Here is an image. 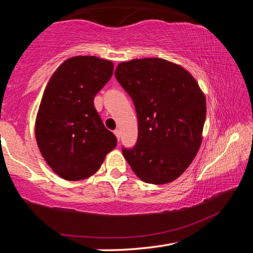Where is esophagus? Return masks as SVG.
Segmentation results:
<instances>
[{
	"instance_id": "34e87169",
	"label": "esophagus",
	"mask_w": 253,
	"mask_h": 253,
	"mask_svg": "<svg viewBox=\"0 0 253 253\" xmlns=\"http://www.w3.org/2000/svg\"><path fill=\"white\" fill-rule=\"evenodd\" d=\"M114 134H115V136L117 137V139L119 140V138H121V130H119V129H115V130H114Z\"/></svg>"
}]
</instances>
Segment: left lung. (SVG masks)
<instances>
[{
	"instance_id": "obj_1",
	"label": "left lung",
	"mask_w": 253,
	"mask_h": 253,
	"mask_svg": "<svg viewBox=\"0 0 253 253\" xmlns=\"http://www.w3.org/2000/svg\"><path fill=\"white\" fill-rule=\"evenodd\" d=\"M115 77L134 102L138 138L123 154L145 183L166 184L181 176L202 143L204 93L190 72L160 58L121 62Z\"/></svg>"
}]
</instances>
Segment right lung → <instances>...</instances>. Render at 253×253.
Returning <instances> with one entry per match:
<instances>
[{
  "label": "right lung",
  "instance_id": "obj_1",
  "mask_svg": "<svg viewBox=\"0 0 253 253\" xmlns=\"http://www.w3.org/2000/svg\"><path fill=\"white\" fill-rule=\"evenodd\" d=\"M113 72L109 60L78 55L66 60L46 84L36 138L42 156L60 177L79 181L91 176L116 147L117 138L93 106V98Z\"/></svg>",
  "mask_w": 253,
  "mask_h": 253
}]
</instances>
